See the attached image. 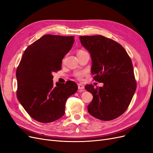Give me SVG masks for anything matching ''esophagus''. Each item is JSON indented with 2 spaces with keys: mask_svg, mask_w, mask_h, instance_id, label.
Returning <instances> with one entry per match:
<instances>
[{
  "mask_svg": "<svg viewBox=\"0 0 153 153\" xmlns=\"http://www.w3.org/2000/svg\"><path fill=\"white\" fill-rule=\"evenodd\" d=\"M78 89H80V90L83 91L84 89V86L82 85V84H78Z\"/></svg>",
  "mask_w": 153,
  "mask_h": 153,
  "instance_id": "34e87169",
  "label": "esophagus"
}]
</instances>
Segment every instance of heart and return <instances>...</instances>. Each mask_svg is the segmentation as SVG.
Returning a JSON list of instances; mask_svg holds the SVG:
<instances>
[{
    "mask_svg": "<svg viewBox=\"0 0 153 153\" xmlns=\"http://www.w3.org/2000/svg\"><path fill=\"white\" fill-rule=\"evenodd\" d=\"M82 50H79V51H78V53L80 52H82ZM84 75H85V73H84V72L80 71V72H77V73H76L75 76V77L77 78V79H78V80H82L83 76H84Z\"/></svg>",
    "mask_w": 153,
    "mask_h": 153,
    "instance_id": "heart-1",
    "label": "heart"
}]
</instances>
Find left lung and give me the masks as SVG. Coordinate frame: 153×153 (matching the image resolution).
<instances>
[{"label":"left lung","instance_id":"8db88e82","mask_svg":"<svg viewBox=\"0 0 153 153\" xmlns=\"http://www.w3.org/2000/svg\"><path fill=\"white\" fill-rule=\"evenodd\" d=\"M79 38L91 54L94 80L103 83V87L96 88L85 85L93 96L88 112L102 121L113 120L126 110L136 91L131 60L122 46L112 39L101 35Z\"/></svg>","mask_w":153,"mask_h":153}]
</instances>
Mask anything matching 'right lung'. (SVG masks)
Masks as SVG:
<instances>
[{"label":"right lung","instance_id":"add662e5","mask_svg":"<svg viewBox=\"0 0 153 153\" xmlns=\"http://www.w3.org/2000/svg\"><path fill=\"white\" fill-rule=\"evenodd\" d=\"M74 41V36L45 35L23 54L16 73L17 98L37 121L48 123L62 117L67 99L78 89L73 81L54 85L52 80V73L61 70Z\"/></svg>","mask_w":153,"mask_h":153}]
</instances>
